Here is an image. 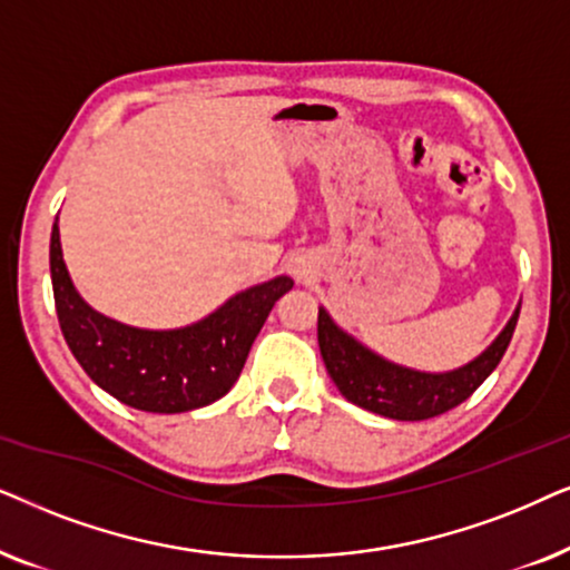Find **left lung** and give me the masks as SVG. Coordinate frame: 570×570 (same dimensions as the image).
<instances>
[{
	"label": "left lung",
	"mask_w": 570,
	"mask_h": 570,
	"mask_svg": "<svg viewBox=\"0 0 570 570\" xmlns=\"http://www.w3.org/2000/svg\"><path fill=\"white\" fill-rule=\"evenodd\" d=\"M519 309L508 321L503 333L474 362L453 373L432 375L399 367L341 331L325 309H317V344H321L331 381L346 401L389 420L420 422L464 404L488 381L511 344Z\"/></svg>",
	"instance_id": "obj_1"
}]
</instances>
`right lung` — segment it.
Returning a JSON list of instances; mask_svg holds the SVG:
<instances>
[{"label": "right lung", "instance_id": "add662e5", "mask_svg": "<svg viewBox=\"0 0 570 570\" xmlns=\"http://www.w3.org/2000/svg\"><path fill=\"white\" fill-rule=\"evenodd\" d=\"M59 328L90 381L121 404L154 414H179L214 404L245 367L265 317L292 289L289 276L239 292L206 321L177 331H142L90 309L75 292L62 261L59 226L49 245Z\"/></svg>", "mask_w": 570, "mask_h": 570}]
</instances>
